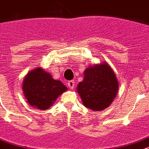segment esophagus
Here are the masks:
<instances>
[{
	"instance_id": "34e87169",
	"label": "esophagus",
	"mask_w": 149,
	"mask_h": 149,
	"mask_svg": "<svg viewBox=\"0 0 149 149\" xmlns=\"http://www.w3.org/2000/svg\"><path fill=\"white\" fill-rule=\"evenodd\" d=\"M75 85V82L73 80H69V82H68V87H69L70 89H72L74 88Z\"/></svg>"
}]
</instances>
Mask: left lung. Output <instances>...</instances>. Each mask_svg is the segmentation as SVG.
<instances>
[{"instance_id": "obj_1", "label": "left lung", "mask_w": 149, "mask_h": 149, "mask_svg": "<svg viewBox=\"0 0 149 149\" xmlns=\"http://www.w3.org/2000/svg\"><path fill=\"white\" fill-rule=\"evenodd\" d=\"M118 89V80L107 64L91 66L84 71V78L77 91L86 107L102 111L111 105Z\"/></svg>"}]
</instances>
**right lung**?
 <instances>
[{"mask_svg": "<svg viewBox=\"0 0 149 149\" xmlns=\"http://www.w3.org/2000/svg\"><path fill=\"white\" fill-rule=\"evenodd\" d=\"M67 90L60 80H54L51 75L40 68L27 75L23 84V91L30 105L39 110H47L58 95Z\"/></svg>", "mask_w": 149, "mask_h": 149, "instance_id": "obj_1", "label": "right lung"}]
</instances>
